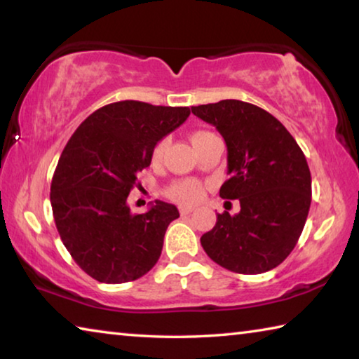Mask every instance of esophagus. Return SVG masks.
<instances>
[{
	"mask_svg": "<svg viewBox=\"0 0 359 359\" xmlns=\"http://www.w3.org/2000/svg\"><path fill=\"white\" fill-rule=\"evenodd\" d=\"M193 210H194V208H191V205H180L179 208L180 215H188V214H191Z\"/></svg>",
	"mask_w": 359,
	"mask_h": 359,
	"instance_id": "1",
	"label": "esophagus"
}]
</instances>
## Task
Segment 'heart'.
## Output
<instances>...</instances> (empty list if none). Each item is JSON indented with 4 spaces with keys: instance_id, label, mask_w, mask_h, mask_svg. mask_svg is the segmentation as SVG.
Segmentation results:
<instances>
[{
    "instance_id": "1",
    "label": "heart",
    "mask_w": 359,
    "mask_h": 359,
    "mask_svg": "<svg viewBox=\"0 0 359 359\" xmlns=\"http://www.w3.org/2000/svg\"><path fill=\"white\" fill-rule=\"evenodd\" d=\"M209 136H212V133L196 131L191 135V142L196 145ZM165 149H166V141L158 142L154 149V154H151V160H154L155 163L160 161ZM169 196L180 203H196L203 196V185L196 180H179V182H175L171 188H169Z\"/></svg>"
}]
</instances>
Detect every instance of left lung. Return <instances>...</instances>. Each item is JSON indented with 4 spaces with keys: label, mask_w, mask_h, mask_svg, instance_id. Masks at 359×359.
<instances>
[{
    "label": "left lung",
    "mask_w": 359,
    "mask_h": 359,
    "mask_svg": "<svg viewBox=\"0 0 359 359\" xmlns=\"http://www.w3.org/2000/svg\"><path fill=\"white\" fill-rule=\"evenodd\" d=\"M191 112L226 142L229 179L220 196L241 203L239 214L217 215L215 226L203 234V248L238 274L274 269L294 248L311 209L306 156L274 115L250 102L223 100Z\"/></svg>",
    "instance_id": "8db88e82"
}]
</instances>
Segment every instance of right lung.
<instances>
[{"instance_id":"1","label":"right lung","mask_w":359,"mask_h":359,"mask_svg":"<svg viewBox=\"0 0 359 359\" xmlns=\"http://www.w3.org/2000/svg\"><path fill=\"white\" fill-rule=\"evenodd\" d=\"M188 107L118 101L85 118L66 144L50 185L57 229L71 257L102 283H125L156 264L174 204L155 201L145 214L126 203L155 145L184 123Z\"/></svg>"}]
</instances>
